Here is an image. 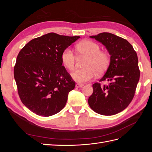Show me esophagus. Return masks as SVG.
<instances>
[{"mask_svg": "<svg viewBox=\"0 0 152 152\" xmlns=\"http://www.w3.org/2000/svg\"><path fill=\"white\" fill-rule=\"evenodd\" d=\"M84 86V84H77L75 85V87H77V88H79V87H82Z\"/></svg>", "mask_w": 152, "mask_h": 152, "instance_id": "1", "label": "esophagus"}]
</instances>
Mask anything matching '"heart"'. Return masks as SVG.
I'll return each mask as SVG.
<instances>
[{"label": "heart", "mask_w": 152, "mask_h": 152, "mask_svg": "<svg viewBox=\"0 0 152 152\" xmlns=\"http://www.w3.org/2000/svg\"><path fill=\"white\" fill-rule=\"evenodd\" d=\"M77 51L80 56L87 58L84 67L85 69L76 70L71 73L73 80L80 84L85 83L95 77L98 73L104 72L110 63V56L108 53L101 51V47L97 43L91 40H85L77 45ZM76 56L70 49H66L62 53V63L68 70L74 69Z\"/></svg>", "instance_id": "1"}]
</instances>
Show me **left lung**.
Instances as JSON below:
<instances>
[{
	"label": "left lung",
	"instance_id": "1",
	"mask_svg": "<svg viewBox=\"0 0 152 152\" xmlns=\"http://www.w3.org/2000/svg\"><path fill=\"white\" fill-rule=\"evenodd\" d=\"M90 38L103 44L111 56L107 70L99 80L110 82L94 84L88 103L96 113L113 115L126 108L134 96L140 76L137 54L127 40L114 34L103 32Z\"/></svg>",
	"mask_w": 152,
	"mask_h": 152
}]
</instances>
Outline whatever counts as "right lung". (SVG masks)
Listing matches in <instances>:
<instances>
[{"label": "right lung", "instance_id": "obj_1", "mask_svg": "<svg viewBox=\"0 0 152 152\" xmlns=\"http://www.w3.org/2000/svg\"><path fill=\"white\" fill-rule=\"evenodd\" d=\"M79 38L49 33L30 40L18 54L14 76L22 103L32 112L49 117L65 107L75 83L61 55Z\"/></svg>", "mask_w": 152, "mask_h": 152}]
</instances>
